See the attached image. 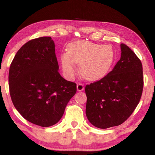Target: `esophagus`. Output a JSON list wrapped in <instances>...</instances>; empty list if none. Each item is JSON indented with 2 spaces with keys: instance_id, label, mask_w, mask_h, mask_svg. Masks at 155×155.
<instances>
[{
  "instance_id": "esophagus-1",
  "label": "esophagus",
  "mask_w": 155,
  "mask_h": 155,
  "mask_svg": "<svg viewBox=\"0 0 155 155\" xmlns=\"http://www.w3.org/2000/svg\"><path fill=\"white\" fill-rule=\"evenodd\" d=\"M77 90H78V91H83V90H84V85H83V83H78L77 84Z\"/></svg>"
}]
</instances>
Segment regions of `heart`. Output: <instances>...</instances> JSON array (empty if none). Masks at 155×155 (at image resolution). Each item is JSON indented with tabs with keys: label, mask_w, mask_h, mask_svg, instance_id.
I'll return each instance as SVG.
<instances>
[{
	"label": "heart",
	"mask_w": 155,
	"mask_h": 155,
	"mask_svg": "<svg viewBox=\"0 0 155 155\" xmlns=\"http://www.w3.org/2000/svg\"><path fill=\"white\" fill-rule=\"evenodd\" d=\"M114 51L111 46H103L79 41L69 44L68 52L61 54L63 71L69 78L74 77L76 63L80 64L79 71L86 79L101 78L108 72L114 60Z\"/></svg>",
	"instance_id": "heart-1"
}]
</instances>
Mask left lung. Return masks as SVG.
Instances as JSON below:
<instances>
[{
  "mask_svg": "<svg viewBox=\"0 0 155 155\" xmlns=\"http://www.w3.org/2000/svg\"><path fill=\"white\" fill-rule=\"evenodd\" d=\"M121 57L111 72L85 86L86 115L94 127L122 124L135 111L142 94L143 68L129 47L121 44Z\"/></svg>",
  "mask_w": 155,
  "mask_h": 155,
  "instance_id": "8db88e82",
  "label": "left lung"
}]
</instances>
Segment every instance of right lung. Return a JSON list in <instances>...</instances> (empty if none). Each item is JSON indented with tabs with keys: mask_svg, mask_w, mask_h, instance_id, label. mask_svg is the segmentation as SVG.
<instances>
[{
	"mask_svg": "<svg viewBox=\"0 0 155 155\" xmlns=\"http://www.w3.org/2000/svg\"><path fill=\"white\" fill-rule=\"evenodd\" d=\"M54 51L51 37L33 39L18 50L9 68L13 104L25 119L42 127L59 121L77 92V84L59 73Z\"/></svg>",
	"mask_w": 155,
	"mask_h": 155,
	"instance_id": "right-lung-1",
	"label": "right lung"
}]
</instances>
